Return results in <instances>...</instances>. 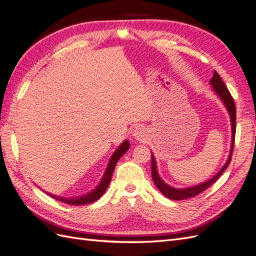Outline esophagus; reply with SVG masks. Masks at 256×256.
<instances>
[{
    "label": "esophagus",
    "mask_w": 256,
    "mask_h": 256,
    "mask_svg": "<svg viewBox=\"0 0 256 256\" xmlns=\"http://www.w3.org/2000/svg\"><path fill=\"white\" fill-rule=\"evenodd\" d=\"M132 136L136 138V140L142 141L146 136V130L143 127H136L132 131Z\"/></svg>",
    "instance_id": "34e87169"
}]
</instances>
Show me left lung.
I'll return each instance as SVG.
<instances>
[{
    "instance_id": "left-lung-1",
    "label": "left lung",
    "mask_w": 256,
    "mask_h": 256,
    "mask_svg": "<svg viewBox=\"0 0 256 256\" xmlns=\"http://www.w3.org/2000/svg\"><path fill=\"white\" fill-rule=\"evenodd\" d=\"M210 85L212 86V90H214V92L218 97L221 99V102H223V104L226 106V110L230 114V125H232V143H230V154L228 161L226 162V164L222 166V168L220 171L216 173L212 178L208 180L205 182H202L196 186H193V187H188V188H184V189H178V188H173L171 186H168V184H166L162 178L160 177L159 173H158V168H157V164L156 160H154V154H152V177L154 184H156V187L160 190V192L164 194V196H166L168 198L171 200H186L192 196H196L198 194H200V192H203L204 190H206L207 188L210 187L212 184H214L216 180L221 176V174L224 172L232 159V154H233V150H234V141H235V134H236V106H235V102L234 99L232 97V95L230 94V92L228 90V88L224 84L223 80L221 79V76L218 74L216 72H214V76L212 80L209 81Z\"/></svg>"
}]
</instances>
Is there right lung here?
<instances>
[{"label":"right lung","instance_id":"1","mask_svg":"<svg viewBox=\"0 0 256 256\" xmlns=\"http://www.w3.org/2000/svg\"><path fill=\"white\" fill-rule=\"evenodd\" d=\"M129 147H130V143L128 140H125L120 145L118 148L113 152V154L110 158L109 164H108V166L106 168V172L102 176V180H100V182L98 184V186L94 190H92L90 192L86 193V194L74 196V198H64V196L51 194V193H48V192H46V193L49 194L51 198L60 200V202L70 204V205H85V204H90L92 202H95V200L102 198L104 193L106 192L108 186L110 184L112 174L114 172V168H115L116 164H118V161L122 158V154L129 150Z\"/></svg>","mask_w":256,"mask_h":256}]
</instances>
